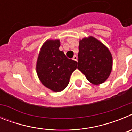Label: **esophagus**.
<instances>
[{"label": "esophagus", "instance_id": "34e87169", "mask_svg": "<svg viewBox=\"0 0 132 132\" xmlns=\"http://www.w3.org/2000/svg\"><path fill=\"white\" fill-rule=\"evenodd\" d=\"M73 59L74 61H77V55H74V56H73Z\"/></svg>", "mask_w": 132, "mask_h": 132}]
</instances>
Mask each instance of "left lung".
<instances>
[{
  "label": "left lung",
  "mask_w": 132,
  "mask_h": 132,
  "mask_svg": "<svg viewBox=\"0 0 132 132\" xmlns=\"http://www.w3.org/2000/svg\"><path fill=\"white\" fill-rule=\"evenodd\" d=\"M78 58L77 69L94 85L104 82L111 73V53L105 45L92 36L79 42Z\"/></svg>",
  "instance_id": "left-lung-1"
}]
</instances>
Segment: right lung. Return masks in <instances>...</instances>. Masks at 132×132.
Masks as SVG:
<instances>
[{"label": "right lung", "mask_w": 132, "mask_h": 132, "mask_svg": "<svg viewBox=\"0 0 132 132\" xmlns=\"http://www.w3.org/2000/svg\"><path fill=\"white\" fill-rule=\"evenodd\" d=\"M59 40H47L41 48L36 71L42 83L55 92L62 91L69 82L77 62L67 58L59 50Z\"/></svg>", "instance_id": "1"}]
</instances>
